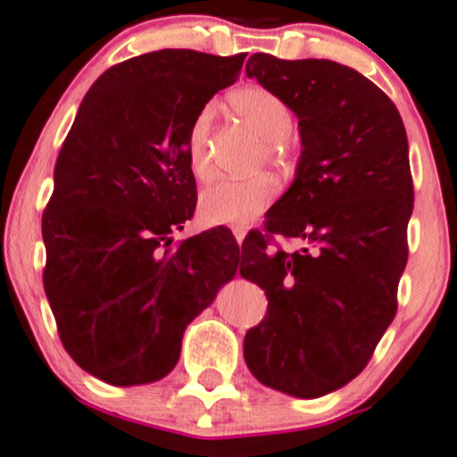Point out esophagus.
<instances>
[{
    "instance_id": "1",
    "label": "esophagus",
    "mask_w": 457,
    "mask_h": 457,
    "mask_svg": "<svg viewBox=\"0 0 457 457\" xmlns=\"http://www.w3.org/2000/svg\"><path fill=\"white\" fill-rule=\"evenodd\" d=\"M232 232H234V238H237V243L241 245L243 238H245V228H234Z\"/></svg>"
}]
</instances>
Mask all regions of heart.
Masks as SVG:
<instances>
[{
	"label": "heart",
	"mask_w": 457,
	"mask_h": 457,
	"mask_svg": "<svg viewBox=\"0 0 457 457\" xmlns=\"http://www.w3.org/2000/svg\"><path fill=\"white\" fill-rule=\"evenodd\" d=\"M229 108L241 121H245L261 143V161L274 170H285L294 159V114L287 101L261 84L237 87L228 96ZM214 112L210 105H203L192 119L186 135L187 165L196 181H210V132ZM276 196V186L267 174L250 179H225L214 183L199 196V214L212 225H245L270 207Z\"/></svg>",
	"instance_id": "1"
}]
</instances>
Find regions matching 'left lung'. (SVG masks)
<instances>
[{
  "instance_id": "1",
  "label": "left lung",
  "mask_w": 457,
  "mask_h": 457,
  "mask_svg": "<svg viewBox=\"0 0 457 457\" xmlns=\"http://www.w3.org/2000/svg\"><path fill=\"white\" fill-rule=\"evenodd\" d=\"M245 71L287 101L303 139L292 187L243 243L241 276L267 296L245 362L271 389L318 398L365 370L398 312L413 210L407 132L394 101L343 63L256 53ZM276 236L302 247L285 253Z\"/></svg>"
}]
</instances>
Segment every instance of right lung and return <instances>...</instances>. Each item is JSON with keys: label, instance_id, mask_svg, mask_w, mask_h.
<instances>
[{"label": "right lung", "instance_id": "add662e5", "mask_svg": "<svg viewBox=\"0 0 457 457\" xmlns=\"http://www.w3.org/2000/svg\"><path fill=\"white\" fill-rule=\"evenodd\" d=\"M245 54L165 48L92 84L54 163L41 219L44 289L72 361L117 386L161 380L186 327L237 274L223 229L170 247L195 216L192 119L241 75Z\"/></svg>", "mask_w": 457, "mask_h": 457}]
</instances>
